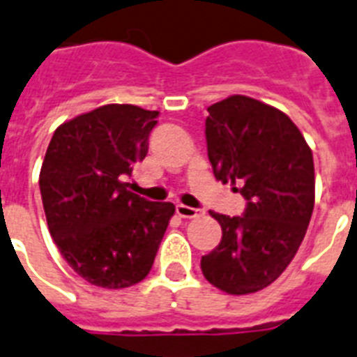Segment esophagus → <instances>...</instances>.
<instances>
[{"label": "esophagus", "instance_id": "esophagus-1", "mask_svg": "<svg viewBox=\"0 0 357 357\" xmlns=\"http://www.w3.org/2000/svg\"><path fill=\"white\" fill-rule=\"evenodd\" d=\"M176 213H178L181 218H196L200 217L202 209H196V207H189V206H183V204H178L176 206Z\"/></svg>", "mask_w": 357, "mask_h": 357}]
</instances>
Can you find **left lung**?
Returning a JSON list of instances; mask_svg holds the SVG:
<instances>
[{
    "instance_id": "1",
    "label": "left lung",
    "mask_w": 357,
    "mask_h": 357,
    "mask_svg": "<svg viewBox=\"0 0 357 357\" xmlns=\"http://www.w3.org/2000/svg\"><path fill=\"white\" fill-rule=\"evenodd\" d=\"M207 113L215 178L237 185L246 209L243 217L209 213L222 238L202 257V272L224 293H257L280 278L304 241L315 206L313 153L293 120L259 100L235 94Z\"/></svg>"
}]
</instances>
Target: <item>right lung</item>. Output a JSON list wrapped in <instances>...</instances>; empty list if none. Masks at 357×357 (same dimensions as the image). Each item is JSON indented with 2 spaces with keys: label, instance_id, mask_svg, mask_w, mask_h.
<instances>
[{
  "label": "right lung",
  "instance_id": "1",
  "mask_svg": "<svg viewBox=\"0 0 357 357\" xmlns=\"http://www.w3.org/2000/svg\"><path fill=\"white\" fill-rule=\"evenodd\" d=\"M157 111L111 103L61 123L40 168L47 229L72 268L98 287L142 282L176 207L126 179L148 153Z\"/></svg>",
  "mask_w": 357,
  "mask_h": 357
}]
</instances>
